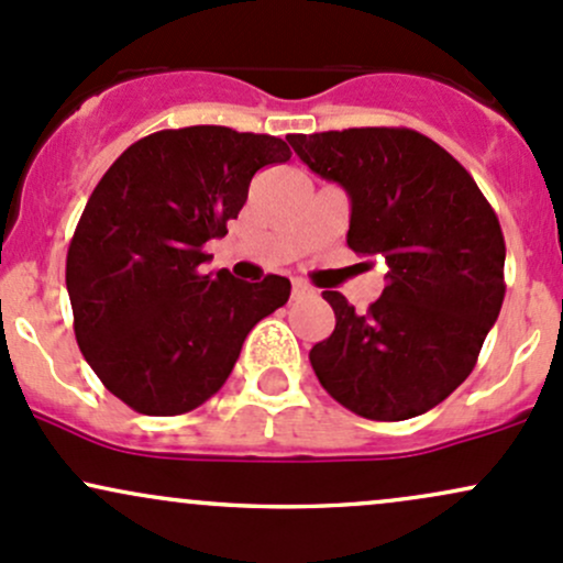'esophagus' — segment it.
Here are the masks:
<instances>
[{
    "label": "esophagus",
    "instance_id": "obj_1",
    "mask_svg": "<svg viewBox=\"0 0 563 563\" xmlns=\"http://www.w3.org/2000/svg\"><path fill=\"white\" fill-rule=\"evenodd\" d=\"M308 295H313V289L308 287L306 282H292V298L295 300H302V298H308Z\"/></svg>",
    "mask_w": 563,
    "mask_h": 563
}]
</instances>
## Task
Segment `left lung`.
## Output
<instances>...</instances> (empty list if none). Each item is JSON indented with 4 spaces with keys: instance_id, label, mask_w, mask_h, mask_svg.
Instances as JSON below:
<instances>
[{
    "instance_id": "8db88e82",
    "label": "left lung",
    "mask_w": 563,
    "mask_h": 563,
    "mask_svg": "<svg viewBox=\"0 0 563 563\" xmlns=\"http://www.w3.org/2000/svg\"><path fill=\"white\" fill-rule=\"evenodd\" d=\"M287 141L349 194V247L388 263L383 295L366 313L340 292H321L334 332L308 353L316 377L366 420L418 418L471 375L500 313V220L468 169L415 130L351 128Z\"/></svg>"
}]
</instances>
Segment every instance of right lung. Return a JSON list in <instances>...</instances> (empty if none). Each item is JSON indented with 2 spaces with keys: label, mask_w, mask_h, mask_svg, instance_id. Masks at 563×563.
<instances>
[{
  "label": "right lung",
  "mask_w": 563,
  "mask_h": 563,
  "mask_svg": "<svg viewBox=\"0 0 563 563\" xmlns=\"http://www.w3.org/2000/svg\"><path fill=\"white\" fill-rule=\"evenodd\" d=\"M289 156L282 137L197 124L141 137L95 186L68 244L66 287L87 364L130 409H197L229 380L252 327L289 300L284 276L250 284L199 271L252 175Z\"/></svg>",
  "instance_id": "1"
}]
</instances>
